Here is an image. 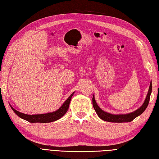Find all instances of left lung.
Listing matches in <instances>:
<instances>
[{"mask_svg":"<svg viewBox=\"0 0 159 159\" xmlns=\"http://www.w3.org/2000/svg\"><path fill=\"white\" fill-rule=\"evenodd\" d=\"M152 92V82L151 81L150 86H149V89L148 91V93L147 95V97L145 98V102L143 103L141 106L137 109V110L134 111L126 113V114H111L107 113L105 111L102 110L99 106L98 103H96V101L95 99L94 95H93L92 98V102H93V106L95 111V112L97 113L98 117L102 119L103 121H109V122H113V123H127L132 121L134 119H135L137 117L141 115L145 110L147 109L148 103L149 99H150V96Z\"/></svg>","mask_w":159,"mask_h":159,"instance_id":"8db88e82","label":"left lung"}]
</instances>
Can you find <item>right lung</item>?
<instances>
[{
	"label": "right lung",
	"mask_w": 159,
	"mask_h": 159,
	"mask_svg": "<svg viewBox=\"0 0 159 159\" xmlns=\"http://www.w3.org/2000/svg\"><path fill=\"white\" fill-rule=\"evenodd\" d=\"M74 93L75 91L69 96V98L65 101L64 103L61 105V106L58 109L54 111L49 112V113H44V114H36V115L25 114L20 111H18L17 110L14 109L11 105H11V109L13 110V111L19 117L25 119L28 122L42 123H50V122L55 121H57V120L60 119V118H61L64 116L67 111H68V109L69 108V105L70 103V101L71 99L72 96L74 95Z\"/></svg>",
	"instance_id": "1"
}]
</instances>
